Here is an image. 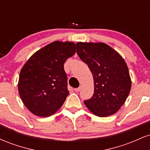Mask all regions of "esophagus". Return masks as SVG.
Listing matches in <instances>:
<instances>
[{"mask_svg":"<svg viewBox=\"0 0 150 150\" xmlns=\"http://www.w3.org/2000/svg\"><path fill=\"white\" fill-rule=\"evenodd\" d=\"M80 89H81L80 87H78V88H75L74 90H75V92H79L80 91Z\"/></svg>","mask_w":150,"mask_h":150,"instance_id":"1","label":"esophagus"}]
</instances>
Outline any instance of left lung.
<instances>
[{"label":"left lung","instance_id":"1","mask_svg":"<svg viewBox=\"0 0 150 150\" xmlns=\"http://www.w3.org/2000/svg\"><path fill=\"white\" fill-rule=\"evenodd\" d=\"M77 53L87 63L94 79V94L84 101L92 113L106 117L116 113L126 101L131 78L123 58L105 43L77 42Z\"/></svg>","mask_w":150,"mask_h":150}]
</instances>
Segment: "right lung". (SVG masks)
Instances as JSON below:
<instances>
[{"label":"right lung","mask_w":150,"mask_h":150,"mask_svg":"<svg viewBox=\"0 0 150 150\" xmlns=\"http://www.w3.org/2000/svg\"><path fill=\"white\" fill-rule=\"evenodd\" d=\"M75 53L74 42L55 41L36 51L23 65L18 92L34 115L50 116L63 106L69 94L63 65Z\"/></svg>","instance_id":"obj_1"}]
</instances>
